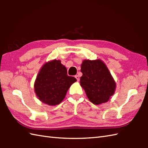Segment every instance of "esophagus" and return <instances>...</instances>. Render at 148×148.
<instances>
[{
  "mask_svg": "<svg viewBox=\"0 0 148 148\" xmlns=\"http://www.w3.org/2000/svg\"><path fill=\"white\" fill-rule=\"evenodd\" d=\"M75 77L76 78V79H77V81H79L80 77H79V76H78V75H76V76H75Z\"/></svg>",
  "mask_w": 148,
  "mask_h": 148,
  "instance_id": "obj_1",
  "label": "esophagus"
}]
</instances>
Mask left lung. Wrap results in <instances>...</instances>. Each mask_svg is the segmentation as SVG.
I'll list each match as a JSON object with an SVG mask.
<instances>
[{
    "mask_svg": "<svg viewBox=\"0 0 148 148\" xmlns=\"http://www.w3.org/2000/svg\"><path fill=\"white\" fill-rule=\"evenodd\" d=\"M81 72L80 84L90 101L95 105L108 102L115 92L116 83L104 63L100 60H84Z\"/></svg>",
    "mask_w": 148,
    "mask_h": 148,
    "instance_id": "8db88e82",
    "label": "left lung"
}]
</instances>
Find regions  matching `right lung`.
I'll use <instances>...</instances> for the list:
<instances>
[{"instance_id": "1", "label": "right lung", "mask_w": 148, "mask_h": 148, "mask_svg": "<svg viewBox=\"0 0 148 148\" xmlns=\"http://www.w3.org/2000/svg\"><path fill=\"white\" fill-rule=\"evenodd\" d=\"M76 81L74 77L68 76L67 69L60 60H53L40 69L34 83V90L40 101L56 106L64 99L71 84Z\"/></svg>"}]
</instances>
